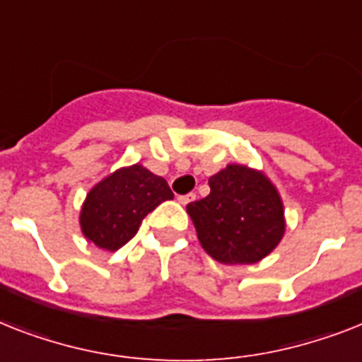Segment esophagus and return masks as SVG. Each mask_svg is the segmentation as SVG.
I'll list each match as a JSON object with an SVG mask.
<instances>
[{"instance_id":"1","label":"esophagus","mask_w":362,"mask_h":362,"mask_svg":"<svg viewBox=\"0 0 362 362\" xmlns=\"http://www.w3.org/2000/svg\"><path fill=\"white\" fill-rule=\"evenodd\" d=\"M197 199L195 193H187V195H180L178 197V202H180L182 206H186V204H189V202H193Z\"/></svg>"}]
</instances>
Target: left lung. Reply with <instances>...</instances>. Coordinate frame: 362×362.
I'll list each match as a JSON object with an SVG mask.
<instances>
[{
    "instance_id": "obj_1",
    "label": "left lung",
    "mask_w": 362,
    "mask_h": 362,
    "mask_svg": "<svg viewBox=\"0 0 362 362\" xmlns=\"http://www.w3.org/2000/svg\"><path fill=\"white\" fill-rule=\"evenodd\" d=\"M208 184L210 195L186 208L202 249L227 266L260 262L286 230L275 184L264 171L242 163H228Z\"/></svg>"
}]
</instances>
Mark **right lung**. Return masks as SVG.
<instances>
[{
    "label": "right lung",
    "instance_id": "right-lung-1",
    "mask_svg": "<svg viewBox=\"0 0 362 362\" xmlns=\"http://www.w3.org/2000/svg\"><path fill=\"white\" fill-rule=\"evenodd\" d=\"M173 191L165 178L141 163L120 167L90 187L79 210V227L85 240L104 251H117L137 234L148 211Z\"/></svg>",
    "mask_w": 362,
    "mask_h": 362
}]
</instances>
